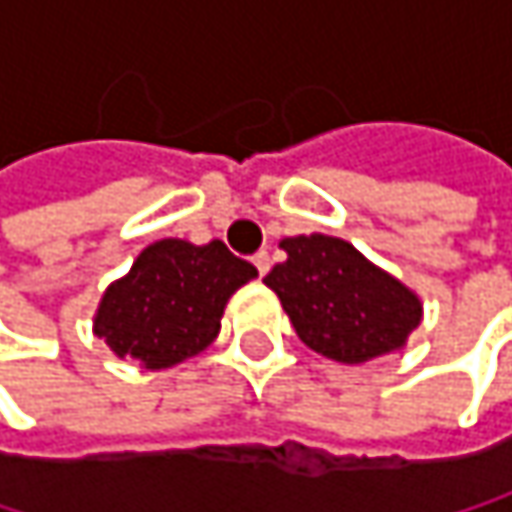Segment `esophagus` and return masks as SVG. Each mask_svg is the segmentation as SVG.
Instances as JSON below:
<instances>
[{"instance_id": "obj_1", "label": "esophagus", "mask_w": 512, "mask_h": 512, "mask_svg": "<svg viewBox=\"0 0 512 512\" xmlns=\"http://www.w3.org/2000/svg\"><path fill=\"white\" fill-rule=\"evenodd\" d=\"M252 260H255V266L260 275H266V272H269V255H266V252H257Z\"/></svg>"}]
</instances>
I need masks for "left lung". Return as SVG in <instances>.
Returning a JSON list of instances; mask_svg holds the SVG:
<instances>
[{
	"mask_svg": "<svg viewBox=\"0 0 512 512\" xmlns=\"http://www.w3.org/2000/svg\"><path fill=\"white\" fill-rule=\"evenodd\" d=\"M284 263L263 278L305 347L361 364L406 344L421 323L418 296L338 237H290Z\"/></svg>",
	"mask_w": 512,
	"mask_h": 512,
	"instance_id": "obj_1",
	"label": "left lung"
}]
</instances>
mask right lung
<instances>
[{
	"instance_id": "1",
	"label": "right lung",
	"mask_w": 512,
	"mask_h": 512,
	"mask_svg": "<svg viewBox=\"0 0 512 512\" xmlns=\"http://www.w3.org/2000/svg\"><path fill=\"white\" fill-rule=\"evenodd\" d=\"M255 275L222 240H159L106 290L94 332L121 358L151 370L171 367L213 344L225 302Z\"/></svg>"
}]
</instances>
